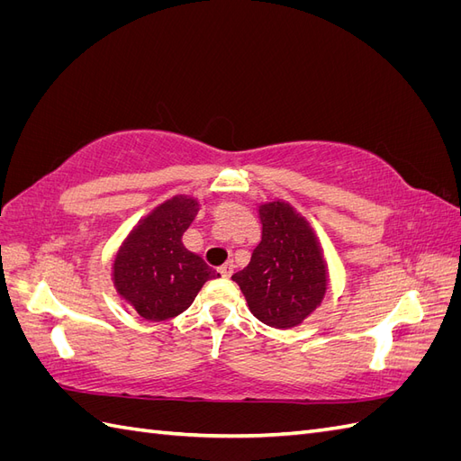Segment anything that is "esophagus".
<instances>
[{"label": "esophagus", "mask_w": 461, "mask_h": 461, "mask_svg": "<svg viewBox=\"0 0 461 461\" xmlns=\"http://www.w3.org/2000/svg\"><path fill=\"white\" fill-rule=\"evenodd\" d=\"M219 273H221L222 276H230V275L234 273V265H232V261H229V263H225V265H221V267H219Z\"/></svg>", "instance_id": "esophagus-1"}]
</instances>
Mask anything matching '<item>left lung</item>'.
Returning <instances> with one entry per match:
<instances>
[{
  "instance_id": "obj_1",
  "label": "left lung",
  "mask_w": 461,
  "mask_h": 461,
  "mask_svg": "<svg viewBox=\"0 0 461 461\" xmlns=\"http://www.w3.org/2000/svg\"><path fill=\"white\" fill-rule=\"evenodd\" d=\"M261 242L248 267L232 275L261 323L290 329L308 317L325 296L327 271L312 229L288 203L259 209Z\"/></svg>"
}]
</instances>
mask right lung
Masks as SVG:
<instances>
[{"label":"right lung","instance_id":"1","mask_svg":"<svg viewBox=\"0 0 461 461\" xmlns=\"http://www.w3.org/2000/svg\"><path fill=\"white\" fill-rule=\"evenodd\" d=\"M198 202L176 196L149 213L119 249L113 276L119 294L148 321H165L188 310L209 278H217L183 244Z\"/></svg>","mask_w":461,"mask_h":461}]
</instances>
